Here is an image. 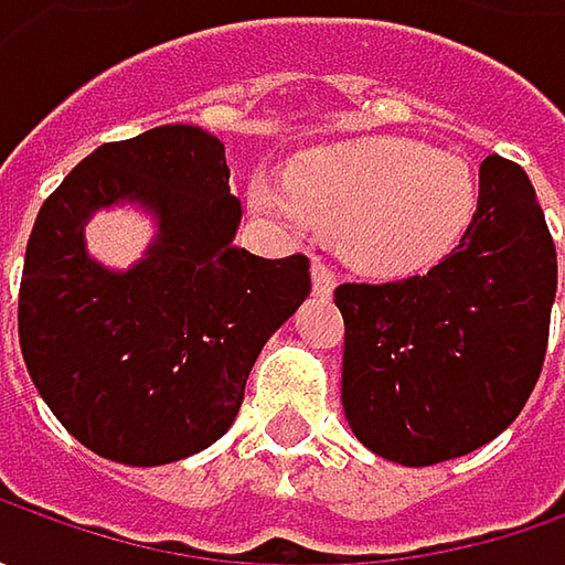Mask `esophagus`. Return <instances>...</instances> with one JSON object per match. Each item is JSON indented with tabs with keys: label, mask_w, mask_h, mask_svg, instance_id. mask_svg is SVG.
Here are the masks:
<instances>
[{
	"label": "esophagus",
	"mask_w": 565,
	"mask_h": 565,
	"mask_svg": "<svg viewBox=\"0 0 565 565\" xmlns=\"http://www.w3.org/2000/svg\"><path fill=\"white\" fill-rule=\"evenodd\" d=\"M311 279H315V295H320V298H330L333 289H337V273L323 267L320 260L311 264Z\"/></svg>",
	"instance_id": "esophagus-1"
}]
</instances>
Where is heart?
Wrapping results in <instances>:
<instances>
[{
	"label": "heart",
	"instance_id": "heart-1",
	"mask_svg": "<svg viewBox=\"0 0 565 565\" xmlns=\"http://www.w3.org/2000/svg\"><path fill=\"white\" fill-rule=\"evenodd\" d=\"M248 206L286 238L337 235L364 273L396 276L444 254L475 210L471 166L405 141H345L308 150L292 179L257 175Z\"/></svg>",
	"mask_w": 565,
	"mask_h": 565
}]
</instances>
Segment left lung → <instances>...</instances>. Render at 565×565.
I'll list each match as a JSON object with an SVG mask.
<instances>
[{
  "label": "left lung",
  "instance_id": "left-lung-1",
  "mask_svg": "<svg viewBox=\"0 0 565 565\" xmlns=\"http://www.w3.org/2000/svg\"><path fill=\"white\" fill-rule=\"evenodd\" d=\"M342 408L371 452L408 468L466 456L532 396L556 298V248L522 166L481 163L478 210L437 267L345 282Z\"/></svg>",
  "mask_w": 565,
  "mask_h": 565
}]
</instances>
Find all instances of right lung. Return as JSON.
I'll list each match as a JSON object with an SVG mask.
<instances>
[{
    "instance_id": "1",
    "label": "right lung",
    "mask_w": 565,
    "mask_h": 565,
    "mask_svg": "<svg viewBox=\"0 0 565 565\" xmlns=\"http://www.w3.org/2000/svg\"><path fill=\"white\" fill-rule=\"evenodd\" d=\"M138 205L158 232L128 271L99 265L83 228ZM242 204L226 150L198 125L97 147L33 223L18 333L33 386L103 459L169 466L226 434L267 339L311 295L308 257L235 245Z\"/></svg>"
}]
</instances>
